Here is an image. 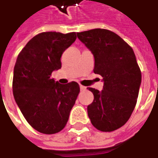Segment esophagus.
<instances>
[{
	"mask_svg": "<svg viewBox=\"0 0 158 158\" xmlns=\"http://www.w3.org/2000/svg\"><path fill=\"white\" fill-rule=\"evenodd\" d=\"M79 88H80V90H85L86 89V87L84 86V85H79Z\"/></svg>",
	"mask_w": 158,
	"mask_h": 158,
	"instance_id": "esophagus-1",
	"label": "esophagus"
}]
</instances>
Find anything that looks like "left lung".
Wrapping results in <instances>:
<instances>
[{"instance_id":"left-lung-1","label":"left lung","mask_w":158,"mask_h":158,"mask_svg":"<svg viewBox=\"0 0 158 158\" xmlns=\"http://www.w3.org/2000/svg\"><path fill=\"white\" fill-rule=\"evenodd\" d=\"M94 56V73L102 77L101 91L89 88L94 100L87 106L91 124L112 132L125 124L133 113L141 85V72L133 48L117 34L104 29L77 33Z\"/></svg>"}]
</instances>
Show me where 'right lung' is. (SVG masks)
<instances>
[{
  "label": "right lung",
  "instance_id": "1",
  "mask_svg": "<svg viewBox=\"0 0 158 158\" xmlns=\"http://www.w3.org/2000/svg\"><path fill=\"white\" fill-rule=\"evenodd\" d=\"M76 33L42 32L32 37L18 56L13 92L25 120L37 131L53 134L67 124L79 93V84H60L50 76L61 68L60 57Z\"/></svg>",
  "mask_w": 158,
  "mask_h": 158
}]
</instances>
